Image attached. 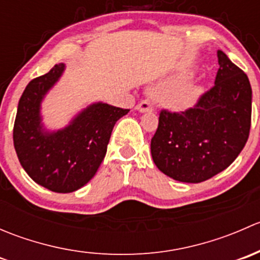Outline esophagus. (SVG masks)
<instances>
[{"label":"esophagus","instance_id":"34e87169","mask_svg":"<svg viewBox=\"0 0 260 260\" xmlns=\"http://www.w3.org/2000/svg\"><path fill=\"white\" fill-rule=\"evenodd\" d=\"M137 111L141 112V113H146V112H152L153 111V107H152V104L149 103L148 101H142L140 102V103L137 104Z\"/></svg>","mask_w":260,"mask_h":260}]
</instances>
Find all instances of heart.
Here are the masks:
<instances>
[{
	"label": "heart",
	"instance_id": "obj_1",
	"mask_svg": "<svg viewBox=\"0 0 260 260\" xmlns=\"http://www.w3.org/2000/svg\"><path fill=\"white\" fill-rule=\"evenodd\" d=\"M191 75L182 74L165 81L158 89V93L165 94L164 103L174 111H183L198 102L204 90L198 86H187Z\"/></svg>",
	"mask_w": 260,
	"mask_h": 260
}]
</instances>
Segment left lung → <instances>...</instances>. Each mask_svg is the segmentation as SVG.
<instances>
[{
	"label": "left lung",
	"mask_w": 260,
	"mask_h": 260,
	"mask_svg": "<svg viewBox=\"0 0 260 260\" xmlns=\"http://www.w3.org/2000/svg\"><path fill=\"white\" fill-rule=\"evenodd\" d=\"M217 60L214 86L192 108L183 112L162 109L151 140L154 165L181 182H203L224 171L248 141L250 83L221 50H217Z\"/></svg>",
	"instance_id": "8db88e82"
}]
</instances>
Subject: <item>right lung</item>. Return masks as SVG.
Here are the masks:
<instances>
[{"mask_svg":"<svg viewBox=\"0 0 260 260\" xmlns=\"http://www.w3.org/2000/svg\"><path fill=\"white\" fill-rule=\"evenodd\" d=\"M65 65L57 64L27 84L18 102L14 146L18 161L36 183L54 192H73L94 177L107 153L112 131L129 109L94 103L68 127L48 132L41 124L40 106L59 80Z\"/></svg>","mask_w":260,"mask_h":260,"instance_id":"1","label":"right lung"}]
</instances>
